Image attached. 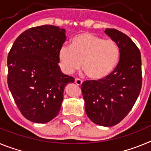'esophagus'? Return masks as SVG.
Segmentation results:
<instances>
[{
	"mask_svg": "<svg viewBox=\"0 0 151 151\" xmlns=\"http://www.w3.org/2000/svg\"><path fill=\"white\" fill-rule=\"evenodd\" d=\"M75 83L77 85H78V86H80V85H82V81L81 79H79V78H76L75 79Z\"/></svg>",
	"mask_w": 151,
	"mask_h": 151,
	"instance_id": "obj_1",
	"label": "esophagus"
}]
</instances>
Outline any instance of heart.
Segmentation results:
<instances>
[{"label":"heart","instance_id":"b5f03b06","mask_svg":"<svg viewBox=\"0 0 151 151\" xmlns=\"http://www.w3.org/2000/svg\"><path fill=\"white\" fill-rule=\"evenodd\" d=\"M58 59L61 69L66 74L80 69L83 62L86 75L97 81L106 78L114 71L120 59V50L113 40L82 32L72 38L71 45L60 47Z\"/></svg>","mask_w":151,"mask_h":151}]
</instances>
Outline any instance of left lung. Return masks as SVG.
I'll return each instance as SVG.
<instances>
[{
  "instance_id": "8db88e82",
  "label": "left lung",
  "mask_w": 151,
  "mask_h": 151,
  "mask_svg": "<svg viewBox=\"0 0 151 151\" xmlns=\"http://www.w3.org/2000/svg\"><path fill=\"white\" fill-rule=\"evenodd\" d=\"M105 33L118 45L120 59L114 71L101 80L82 85L86 114L94 123L110 127L127 116L138 99L142 85L139 49L129 36L114 29Z\"/></svg>"
}]
</instances>
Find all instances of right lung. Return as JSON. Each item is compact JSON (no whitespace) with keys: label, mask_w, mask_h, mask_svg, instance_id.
I'll use <instances>...</instances> for the list:
<instances>
[{"label":"right lung","mask_w":151,"mask_h":151,"mask_svg":"<svg viewBox=\"0 0 151 151\" xmlns=\"http://www.w3.org/2000/svg\"><path fill=\"white\" fill-rule=\"evenodd\" d=\"M66 31L55 26L33 27L15 40L7 57L8 87L24 117L36 123L55 118L63 91L73 77L61 72L58 52Z\"/></svg>","instance_id":"add662e5"}]
</instances>
